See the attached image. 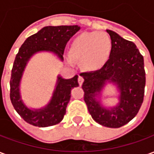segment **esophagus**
<instances>
[{
    "label": "esophagus",
    "instance_id": "1",
    "mask_svg": "<svg viewBox=\"0 0 154 154\" xmlns=\"http://www.w3.org/2000/svg\"><path fill=\"white\" fill-rule=\"evenodd\" d=\"M84 81V78L82 76H79L78 77V83H79V85L80 86H82V82H83Z\"/></svg>",
    "mask_w": 154,
    "mask_h": 154
}]
</instances>
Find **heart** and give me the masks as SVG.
<instances>
[{
	"label": "heart",
	"mask_w": 154,
	"mask_h": 154,
	"mask_svg": "<svg viewBox=\"0 0 154 154\" xmlns=\"http://www.w3.org/2000/svg\"><path fill=\"white\" fill-rule=\"evenodd\" d=\"M111 50V41L105 33H83L75 38L71 46L72 55L67 62L75 63L74 58L82 61L88 70H98L106 63Z\"/></svg>",
	"instance_id": "obj_1"
}]
</instances>
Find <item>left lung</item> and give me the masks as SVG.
Segmentation results:
<instances>
[{
    "label": "left lung",
    "instance_id": "obj_1",
    "mask_svg": "<svg viewBox=\"0 0 154 154\" xmlns=\"http://www.w3.org/2000/svg\"><path fill=\"white\" fill-rule=\"evenodd\" d=\"M111 39V50L100 69L82 72L84 78V100L92 119L105 127L119 128L129 123L142 106L145 87L143 57L133 42L106 29ZM107 82L119 91V103L106 108L96 99Z\"/></svg>",
    "mask_w": 154,
    "mask_h": 154
}]
</instances>
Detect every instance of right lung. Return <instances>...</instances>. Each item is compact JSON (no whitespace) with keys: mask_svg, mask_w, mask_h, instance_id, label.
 <instances>
[{"mask_svg":"<svg viewBox=\"0 0 154 154\" xmlns=\"http://www.w3.org/2000/svg\"><path fill=\"white\" fill-rule=\"evenodd\" d=\"M80 29L78 25L44 27L38 33L26 38L16 54L10 82V97L16 112L25 121L32 125L48 127L62 121L70 100L71 90L79 86L78 76L64 79L58 75L53 97L48 104L41 109L32 110L23 102L20 92V81L25 67L34 54L42 51L52 52L61 61L63 60V56L66 44Z\"/></svg>","mask_w":154,"mask_h":154,"instance_id":"add662e5","label":"right lung"}]
</instances>
